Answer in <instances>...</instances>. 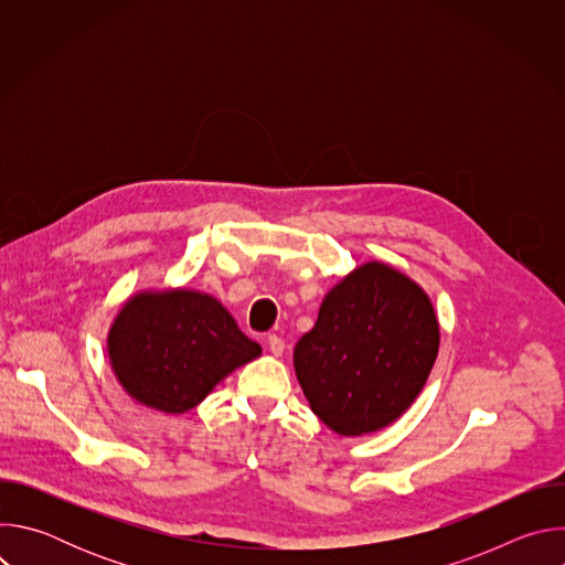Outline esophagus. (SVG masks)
Listing matches in <instances>:
<instances>
[{"instance_id": "esophagus-1", "label": "esophagus", "mask_w": 565, "mask_h": 565, "mask_svg": "<svg viewBox=\"0 0 565 565\" xmlns=\"http://www.w3.org/2000/svg\"><path fill=\"white\" fill-rule=\"evenodd\" d=\"M264 344L268 347V351L273 353V355H281L284 353V349H286V344H284V340L279 338V335H268L266 340H264Z\"/></svg>"}]
</instances>
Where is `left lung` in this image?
<instances>
[{
  "instance_id": "obj_1",
  "label": "left lung",
  "mask_w": 565,
  "mask_h": 565,
  "mask_svg": "<svg viewBox=\"0 0 565 565\" xmlns=\"http://www.w3.org/2000/svg\"><path fill=\"white\" fill-rule=\"evenodd\" d=\"M438 344L429 295L393 266L366 262L327 292L292 362L312 414L340 436H362L414 405Z\"/></svg>"
}]
</instances>
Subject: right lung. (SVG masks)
Returning <instances> with one entry per match:
<instances>
[{"mask_svg": "<svg viewBox=\"0 0 565 565\" xmlns=\"http://www.w3.org/2000/svg\"><path fill=\"white\" fill-rule=\"evenodd\" d=\"M116 380L142 407L168 416L194 409L234 369L262 355L218 299L190 288L140 290L107 335Z\"/></svg>", "mask_w": 565, "mask_h": 565, "instance_id": "1", "label": "right lung"}]
</instances>
